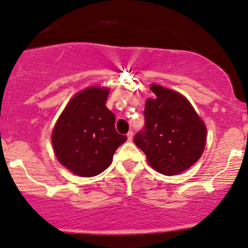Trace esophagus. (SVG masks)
Listing matches in <instances>:
<instances>
[{
  "mask_svg": "<svg viewBox=\"0 0 248 248\" xmlns=\"http://www.w3.org/2000/svg\"><path fill=\"white\" fill-rule=\"evenodd\" d=\"M133 136H134V133H133V131H129V133L127 134V138H128V140H129V141L133 140Z\"/></svg>",
  "mask_w": 248,
  "mask_h": 248,
  "instance_id": "obj_1",
  "label": "esophagus"
}]
</instances>
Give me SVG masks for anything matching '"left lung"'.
<instances>
[{"label":"left lung","mask_w":248,"mask_h":248,"mask_svg":"<svg viewBox=\"0 0 248 248\" xmlns=\"http://www.w3.org/2000/svg\"><path fill=\"white\" fill-rule=\"evenodd\" d=\"M151 91L155 96L145 103V127L134 141L153 169L173 176L190 168L203 154L206 127L181 94L155 84Z\"/></svg>","instance_id":"left-lung-1"}]
</instances>
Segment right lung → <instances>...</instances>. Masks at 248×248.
I'll return each mask as SVG.
<instances>
[{"instance_id": "1", "label": "right lung", "mask_w": 248, "mask_h": 248, "mask_svg": "<svg viewBox=\"0 0 248 248\" xmlns=\"http://www.w3.org/2000/svg\"><path fill=\"white\" fill-rule=\"evenodd\" d=\"M108 90L79 92L59 117L52 133L54 153L62 166L80 177H94L108 168L117 148L127 140L117 133L115 117L105 107Z\"/></svg>"}]
</instances>
